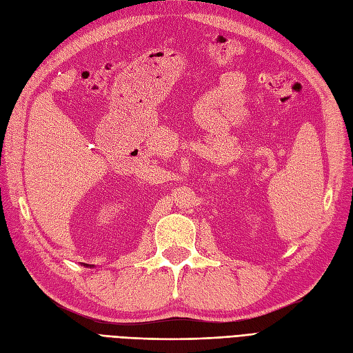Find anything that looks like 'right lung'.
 <instances>
[{
    "label": "right lung",
    "instance_id": "1",
    "mask_svg": "<svg viewBox=\"0 0 353 353\" xmlns=\"http://www.w3.org/2000/svg\"><path fill=\"white\" fill-rule=\"evenodd\" d=\"M85 265H87V263H85Z\"/></svg>",
    "mask_w": 353,
    "mask_h": 353
}]
</instances>
